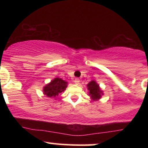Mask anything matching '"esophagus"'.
Listing matches in <instances>:
<instances>
[{
  "mask_svg": "<svg viewBox=\"0 0 148 148\" xmlns=\"http://www.w3.org/2000/svg\"><path fill=\"white\" fill-rule=\"evenodd\" d=\"M74 83H75V84L76 85H79L80 84V79L79 78H76L75 79H74Z\"/></svg>",
  "mask_w": 148,
  "mask_h": 148,
  "instance_id": "obj_1",
  "label": "esophagus"
}]
</instances>
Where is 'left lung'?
<instances>
[{"label": "left lung", "mask_w": 148, "mask_h": 148, "mask_svg": "<svg viewBox=\"0 0 148 148\" xmlns=\"http://www.w3.org/2000/svg\"><path fill=\"white\" fill-rule=\"evenodd\" d=\"M87 88L88 90V95L90 97V99L93 101L99 100L103 96V90L99 87V85L94 80H92L88 83Z\"/></svg>", "instance_id": "1"}]
</instances>
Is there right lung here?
Instances as JSON below:
<instances>
[{"instance_id":"obj_1","label":"right lung","mask_w":148,"mask_h":148,"mask_svg":"<svg viewBox=\"0 0 148 148\" xmlns=\"http://www.w3.org/2000/svg\"><path fill=\"white\" fill-rule=\"evenodd\" d=\"M67 87V82L59 77L55 78L43 87V93L49 98H56Z\"/></svg>"}]
</instances>
